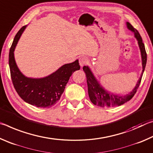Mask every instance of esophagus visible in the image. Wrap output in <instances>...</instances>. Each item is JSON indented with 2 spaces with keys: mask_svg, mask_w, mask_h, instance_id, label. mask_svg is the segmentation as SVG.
<instances>
[{
  "mask_svg": "<svg viewBox=\"0 0 153 153\" xmlns=\"http://www.w3.org/2000/svg\"><path fill=\"white\" fill-rule=\"evenodd\" d=\"M88 62H89L88 59L87 57H85V56H82V57H80L79 59V63L81 67H83L84 65H85L88 64Z\"/></svg>",
  "mask_w": 153,
  "mask_h": 153,
  "instance_id": "34e87169",
  "label": "esophagus"
}]
</instances>
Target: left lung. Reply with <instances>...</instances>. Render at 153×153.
Returning a JSON list of instances; mask_svg holds the SVG:
<instances>
[{"mask_svg":"<svg viewBox=\"0 0 153 153\" xmlns=\"http://www.w3.org/2000/svg\"><path fill=\"white\" fill-rule=\"evenodd\" d=\"M127 26L129 30L134 33V36L138 40V45L140 49L141 55H142V73L141 76L138 79V82L134 88L126 95H119L113 94L105 90L99 84V83L92 74V71H90L89 67L88 66L83 67V70L85 72L86 76V80L88 84V95L90 99L93 104L97 105L100 107H115L117 106H120L124 103L129 101L131 99L132 97L136 94V92L138 90V87L140 84L142 75H143L145 67H146V60H147V55L145 50V46L144 43L142 42V40L138 30L135 29L132 25L129 22H127Z\"/></svg>","mask_w":153,"mask_h":153,"instance_id":"1","label":"left lung"}]
</instances>
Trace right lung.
Segmentation results:
<instances>
[{
	"instance_id": "right-lung-1",
	"label": "right lung",
	"mask_w": 153,
	"mask_h": 153,
	"mask_svg": "<svg viewBox=\"0 0 153 153\" xmlns=\"http://www.w3.org/2000/svg\"><path fill=\"white\" fill-rule=\"evenodd\" d=\"M26 27L18 31L9 51V64L13 84L19 97L29 104L41 108H50L60 99L69 77L80 66L78 60L65 64L50 76L43 78H29L18 69L14 58V50L21 35Z\"/></svg>"
}]
</instances>
